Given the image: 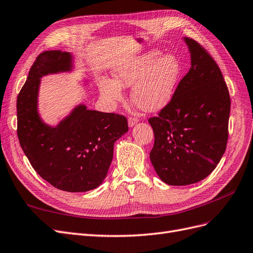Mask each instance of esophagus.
Instances as JSON below:
<instances>
[{
    "label": "esophagus",
    "mask_w": 253,
    "mask_h": 253,
    "mask_svg": "<svg viewBox=\"0 0 253 253\" xmlns=\"http://www.w3.org/2000/svg\"><path fill=\"white\" fill-rule=\"evenodd\" d=\"M138 121H139V119L137 118V117H129V118H128V126H135Z\"/></svg>",
    "instance_id": "34e87169"
}]
</instances>
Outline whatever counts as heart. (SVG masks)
<instances>
[{"label": "heart", "mask_w": 253, "mask_h": 253, "mask_svg": "<svg viewBox=\"0 0 253 253\" xmlns=\"http://www.w3.org/2000/svg\"><path fill=\"white\" fill-rule=\"evenodd\" d=\"M152 50L115 68L114 80L101 79L99 89L104 100L115 104L124 99L122 87L132 86V101L144 111L155 112L170 102L181 73L178 58Z\"/></svg>", "instance_id": "heart-1"}]
</instances>
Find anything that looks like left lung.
<instances>
[{"label":"left lung","instance_id":"1","mask_svg":"<svg viewBox=\"0 0 253 253\" xmlns=\"http://www.w3.org/2000/svg\"><path fill=\"white\" fill-rule=\"evenodd\" d=\"M191 68L170 102L149 118L154 131L150 153L164 182L186 186L206 178L226 151L230 95L218 65L202 45L185 38Z\"/></svg>","mask_w":253,"mask_h":253}]
</instances>
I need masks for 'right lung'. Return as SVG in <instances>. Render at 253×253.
Here are the masks:
<instances>
[{
	"label": "right lung",
	"instance_id": "obj_1",
	"mask_svg": "<svg viewBox=\"0 0 253 253\" xmlns=\"http://www.w3.org/2000/svg\"><path fill=\"white\" fill-rule=\"evenodd\" d=\"M71 53L48 50L30 67L17 99L18 138L35 171L57 189L85 192L97 188L108 174L114 143L127 132L126 117L87 110L79 105L56 127L48 126L37 110L40 78L70 71Z\"/></svg>",
	"mask_w": 253,
	"mask_h": 253
}]
</instances>
